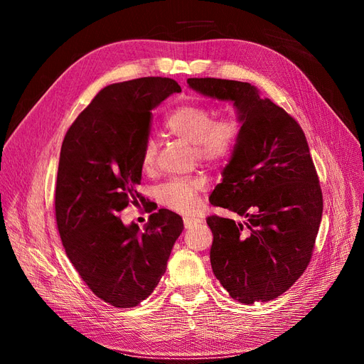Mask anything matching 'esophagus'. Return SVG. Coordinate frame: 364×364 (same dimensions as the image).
I'll return each instance as SVG.
<instances>
[{
  "instance_id": "34e87169",
  "label": "esophagus",
  "mask_w": 364,
  "mask_h": 364,
  "mask_svg": "<svg viewBox=\"0 0 364 364\" xmlns=\"http://www.w3.org/2000/svg\"><path fill=\"white\" fill-rule=\"evenodd\" d=\"M183 220H184V227H186V228H191V227H193V225L201 224V219H198V218H195V216H184Z\"/></svg>"
}]
</instances>
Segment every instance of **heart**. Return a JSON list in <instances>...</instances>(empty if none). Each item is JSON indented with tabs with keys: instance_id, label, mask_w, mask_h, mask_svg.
<instances>
[{
	"instance_id": "heart-1",
	"label": "heart",
	"mask_w": 364,
	"mask_h": 364,
	"mask_svg": "<svg viewBox=\"0 0 364 364\" xmlns=\"http://www.w3.org/2000/svg\"><path fill=\"white\" fill-rule=\"evenodd\" d=\"M166 132L193 144L199 160L219 163L227 160L240 137V122L232 114L213 121V110L203 104H183L168 114ZM142 166L151 169L156 160V144L146 140L142 149ZM205 187L203 175L184 178H172L157 187L159 201L171 210L189 213L198 204V193Z\"/></svg>"
}]
</instances>
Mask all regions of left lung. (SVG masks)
Returning a JSON list of instances; mask_svg holds the SVG:
<instances>
[{"label":"left lung","instance_id":"obj_1","mask_svg":"<svg viewBox=\"0 0 364 364\" xmlns=\"http://www.w3.org/2000/svg\"><path fill=\"white\" fill-rule=\"evenodd\" d=\"M204 97L230 101L240 137L210 203L243 218L208 216L210 263L230 296L266 302L290 289L310 263L322 191L299 124L250 83L187 78Z\"/></svg>","mask_w":364,"mask_h":364}]
</instances>
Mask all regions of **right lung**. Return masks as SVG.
Returning a JSON list of instances; mask_svg holds the SVG:
<instances>
[{"instance_id": "obj_1", "label": "right lung", "mask_w": 364, "mask_h": 364, "mask_svg": "<svg viewBox=\"0 0 364 364\" xmlns=\"http://www.w3.org/2000/svg\"><path fill=\"white\" fill-rule=\"evenodd\" d=\"M175 92H181L177 81L161 77L104 87L62 144L57 228L80 277L113 307H136L151 295L184 228L181 216L166 208L152 213L144 230L118 218L128 204L145 201L137 186L151 110Z\"/></svg>"}]
</instances>
